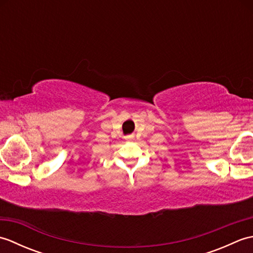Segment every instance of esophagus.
Segmentation results:
<instances>
[{
	"label": "esophagus",
	"instance_id": "34e87169",
	"mask_svg": "<svg viewBox=\"0 0 253 253\" xmlns=\"http://www.w3.org/2000/svg\"><path fill=\"white\" fill-rule=\"evenodd\" d=\"M125 139H126L127 141H131V140H133V139H135V136H133V135H128V136L125 137Z\"/></svg>",
	"mask_w": 253,
	"mask_h": 253
}]
</instances>
